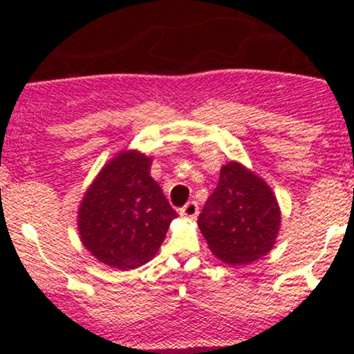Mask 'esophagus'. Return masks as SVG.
<instances>
[{"instance_id": "obj_1", "label": "esophagus", "mask_w": 354, "mask_h": 354, "mask_svg": "<svg viewBox=\"0 0 354 354\" xmlns=\"http://www.w3.org/2000/svg\"><path fill=\"white\" fill-rule=\"evenodd\" d=\"M180 214H181V216H185V218H196V214H198V203L196 201H188L180 209Z\"/></svg>"}]
</instances>
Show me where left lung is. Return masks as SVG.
I'll return each mask as SVG.
<instances>
[{
	"label": "left lung",
	"mask_w": 354,
	"mask_h": 354,
	"mask_svg": "<svg viewBox=\"0 0 354 354\" xmlns=\"http://www.w3.org/2000/svg\"><path fill=\"white\" fill-rule=\"evenodd\" d=\"M279 208L273 191L245 166H223L198 218L209 250L228 265H248L265 256L279 230Z\"/></svg>",
	"instance_id": "1"
}]
</instances>
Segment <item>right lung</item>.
<instances>
[{
	"label": "right lung",
	"instance_id": "right-lung-1",
	"mask_svg": "<svg viewBox=\"0 0 354 354\" xmlns=\"http://www.w3.org/2000/svg\"><path fill=\"white\" fill-rule=\"evenodd\" d=\"M149 166L151 160L138 151L118 154L81 203V241L104 265L133 270L148 263L178 216Z\"/></svg>",
	"mask_w": 354,
	"mask_h": 354
}]
</instances>
